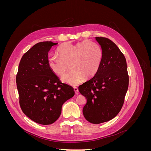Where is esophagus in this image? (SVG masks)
Wrapping results in <instances>:
<instances>
[{"label":"esophagus","mask_w":151,"mask_h":151,"mask_svg":"<svg viewBox=\"0 0 151 151\" xmlns=\"http://www.w3.org/2000/svg\"><path fill=\"white\" fill-rule=\"evenodd\" d=\"M74 91H75L76 94H78V93H79V89H78V88H77V87H74Z\"/></svg>","instance_id":"1"}]
</instances>
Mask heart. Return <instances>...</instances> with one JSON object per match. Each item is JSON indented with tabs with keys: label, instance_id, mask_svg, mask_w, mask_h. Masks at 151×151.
I'll list each match as a JSON object with an SVG mask.
<instances>
[{
	"label": "heart",
	"instance_id": "b5f03b06",
	"mask_svg": "<svg viewBox=\"0 0 151 151\" xmlns=\"http://www.w3.org/2000/svg\"><path fill=\"white\" fill-rule=\"evenodd\" d=\"M57 55L48 58L49 67L55 74L62 76L68 68L72 70L62 77V81L76 86L83 81L84 77L89 78L96 73L103 59V50L99 45L90 41L76 44L65 43L57 49Z\"/></svg>",
	"mask_w": 151,
	"mask_h": 151
}]
</instances>
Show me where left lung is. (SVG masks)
<instances>
[{
    "instance_id": "left-lung-1",
    "label": "left lung",
    "mask_w": 151,
    "mask_h": 151,
    "mask_svg": "<svg viewBox=\"0 0 151 151\" xmlns=\"http://www.w3.org/2000/svg\"><path fill=\"white\" fill-rule=\"evenodd\" d=\"M95 38L103 50L101 65L79 91L87 99L83 109L85 118L99 124L113 119L121 110L129 78L125 57L116 44L106 38Z\"/></svg>"
}]
</instances>
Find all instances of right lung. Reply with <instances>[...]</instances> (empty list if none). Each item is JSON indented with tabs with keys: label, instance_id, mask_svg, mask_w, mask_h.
Returning a JSON list of instances; mask_svg holds the SVG:
<instances>
[{
	"label": "right lung",
	"instance_id": "obj_1",
	"mask_svg": "<svg viewBox=\"0 0 151 151\" xmlns=\"http://www.w3.org/2000/svg\"><path fill=\"white\" fill-rule=\"evenodd\" d=\"M57 44L43 42L35 45L22 57L16 76L22 112L42 125L55 122L62 104L75 94L72 87L62 83L48 66V52Z\"/></svg>",
	"mask_w": 151,
	"mask_h": 151
}]
</instances>
